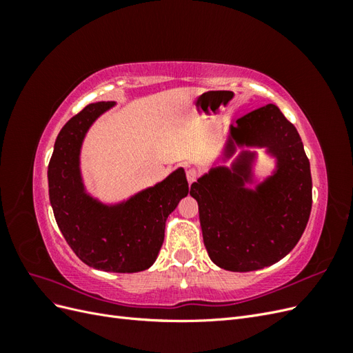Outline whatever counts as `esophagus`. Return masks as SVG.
<instances>
[{
	"instance_id": "1",
	"label": "esophagus",
	"mask_w": 353,
	"mask_h": 353,
	"mask_svg": "<svg viewBox=\"0 0 353 353\" xmlns=\"http://www.w3.org/2000/svg\"><path fill=\"white\" fill-rule=\"evenodd\" d=\"M199 176H200V172H199V170H197L196 168H191V169L187 170V179H188L190 184L196 183Z\"/></svg>"
}]
</instances>
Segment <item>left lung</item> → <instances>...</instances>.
<instances>
[{"label": "left lung", "instance_id": "obj_1", "mask_svg": "<svg viewBox=\"0 0 353 353\" xmlns=\"http://www.w3.org/2000/svg\"><path fill=\"white\" fill-rule=\"evenodd\" d=\"M239 145L266 147L276 170L256 190L250 181L252 153L232 169L216 166L191 184L206 250L219 268L256 271L283 259L301 240L311 215L312 176L303 143L292 122L274 104L249 112L231 126L225 157Z\"/></svg>", "mask_w": 353, "mask_h": 353}]
</instances>
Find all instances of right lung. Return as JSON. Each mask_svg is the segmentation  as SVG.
<instances>
[{"mask_svg": "<svg viewBox=\"0 0 353 353\" xmlns=\"http://www.w3.org/2000/svg\"><path fill=\"white\" fill-rule=\"evenodd\" d=\"M113 101L88 104L61 128L48 163V193L57 225L78 258L108 272H140L154 263L165 223L188 194L183 168L130 200L105 206L85 193L79 170L83 137Z\"/></svg>", "mask_w": 353, "mask_h": 353, "instance_id": "1", "label": "right lung"}]
</instances>
